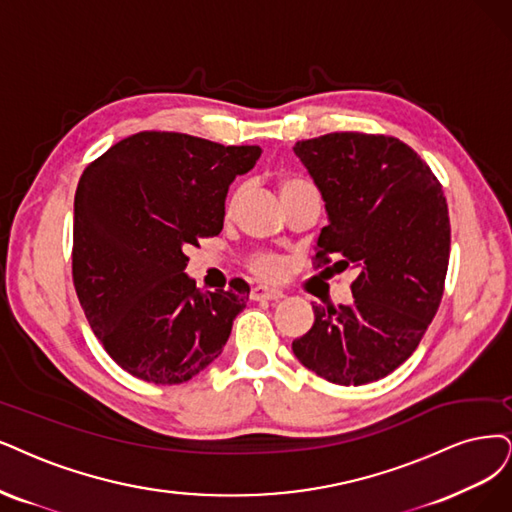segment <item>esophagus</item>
Segmentation results:
<instances>
[{
  "label": "esophagus",
  "instance_id": "esophagus-1",
  "mask_svg": "<svg viewBox=\"0 0 512 512\" xmlns=\"http://www.w3.org/2000/svg\"><path fill=\"white\" fill-rule=\"evenodd\" d=\"M285 297V293L278 291V289H268V287H253L251 289V299L253 301H278Z\"/></svg>",
  "mask_w": 512,
  "mask_h": 512
}]
</instances>
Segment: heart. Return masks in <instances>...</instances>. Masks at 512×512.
I'll return each mask as SVG.
<instances>
[{"label": "heart", "instance_id": "heart-1", "mask_svg": "<svg viewBox=\"0 0 512 512\" xmlns=\"http://www.w3.org/2000/svg\"><path fill=\"white\" fill-rule=\"evenodd\" d=\"M308 187H312V183H308L306 179L285 177V179H280V183H278V192H280V198L285 200V198L301 192V189H308ZM251 270L261 278H278L282 274V261L274 255H255L251 259Z\"/></svg>", "mask_w": 512, "mask_h": 512}]
</instances>
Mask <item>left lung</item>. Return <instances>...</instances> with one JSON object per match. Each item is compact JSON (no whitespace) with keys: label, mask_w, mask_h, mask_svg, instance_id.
I'll return each mask as SVG.
<instances>
[{"label":"left lung","mask_w":512,"mask_h":512,"mask_svg":"<svg viewBox=\"0 0 512 512\" xmlns=\"http://www.w3.org/2000/svg\"><path fill=\"white\" fill-rule=\"evenodd\" d=\"M295 156L320 189L329 225L314 268H354L350 306H312L293 342L299 363L339 386L377 382L415 352L439 310L451 227L443 187L403 141L331 132L297 141Z\"/></svg>","instance_id":"left-lung-1"}]
</instances>
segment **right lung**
Wrapping results in <instances>:
<instances>
[{"label": "right lung", "instance_id": "add662e5", "mask_svg": "<svg viewBox=\"0 0 512 512\" xmlns=\"http://www.w3.org/2000/svg\"><path fill=\"white\" fill-rule=\"evenodd\" d=\"M259 145L145 130L90 162L73 202V285L88 323L124 371L183 384L211 365L249 285L200 291L183 270L189 246L217 236L225 196Z\"/></svg>", "mask_w": 512, "mask_h": 512}]
</instances>
